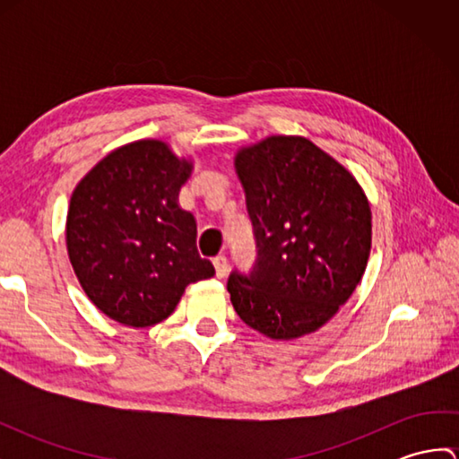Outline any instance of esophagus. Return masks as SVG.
Wrapping results in <instances>:
<instances>
[{
	"label": "esophagus",
	"instance_id": "34e87169",
	"mask_svg": "<svg viewBox=\"0 0 459 459\" xmlns=\"http://www.w3.org/2000/svg\"><path fill=\"white\" fill-rule=\"evenodd\" d=\"M212 264H214V270H217V276H219V278H224V276H227V272H229V262H227V256H222V255L214 256V258H212Z\"/></svg>",
	"mask_w": 459,
	"mask_h": 459
}]
</instances>
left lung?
<instances>
[{
	"instance_id": "left-lung-1",
	"label": "left lung",
	"mask_w": 459,
	"mask_h": 459,
	"mask_svg": "<svg viewBox=\"0 0 459 459\" xmlns=\"http://www.w3.org/2000/svg\"><path fill=\"white\" fill-rule=\"evenodd\" d=\"M235 171L247 195L258 262L232 272L238 317L274 341L324 327L365 274L373 214L357 178L304 135L242 145Z\"/></svg>"
}]
</instances>
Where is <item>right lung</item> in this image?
Masks as SVG:
<instances>
[{
    "instance_id": "obj_1",
    "label": "right lung",
    "mask_w": 459,
    "mask_h": 459,
    "mask_svg": "<svg viewBox=\"0 0 459 459\" xmlns=\"http://www.w3.org/2000/svg\"><path fill=\"white\" fill-rule=\"evenodd\" d=\"M193 155L160 138H143L94 165L73 191L65 238L86 298L128 327L169 317L185 288L214 276L197 250V222L179 191Z\"/></svg>"
}]
</instances>
